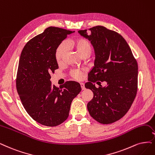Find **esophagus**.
<instances>
[{"label":"esophagus","mask_w":155,"mask_h":155,"mask_svg":"<svg viewBox=\"0 0 155 155\" xmlns=\"http://www.w3.org/2000/svg\"><path fill=\"white\" fill-rule=\"evenodd\" d=\"M81 87H82V90H85L84 84V83H81Z\"/></svg>","instance_id":"obj_1"}]
</instances>
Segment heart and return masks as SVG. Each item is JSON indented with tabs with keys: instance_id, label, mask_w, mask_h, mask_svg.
Instances as JSON below:
<instances>
[{
	"instance_id": "1",
	"label": "heart",
	"mask_w": 155,
	"mask_h": 155,
	"mask_svg": "<svg viewBox=\"0 0 155 155\" xmlns=\"http://www.w3.org/2000/svg\"><path fill=\"white\" fill-rule=\"evenodd\" d=\"M69 47L73 48L76 52L82 57L84 55H90L92 51V45L91 42L85 38H80L69 41L68 43ZM67 47L64 43H61L57 47L55 51V58L57 63H61L66 54ZM71 76L75 79H81L82 77V71L79 70H73L71 72Z\"/></svg>"
}]
</instances>
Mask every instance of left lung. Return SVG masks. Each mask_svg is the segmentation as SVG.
<instances>
[{
  "label": "left lung",
  "mask_w": 155,
  "mask_h": 155,
  "mask_svg": "<svg viewBox=\"0 0 155 155\" xmlns=\"http://www.w3.org/2000/svg\"><path fill=\"white\" fill-rule=\"evenodd\" d=\"M89 30L90 34L87 29L78 31L91 41L95 54L94 66L88 74L89 82L85 84L94 94L87 109L96 121L110 124L122 118L133 104L137 91L138 64L119 34L100 25ZM98 81H105L107 85L96 88L93 83Z\"/></svg>",
  "instance_id": "obj_1"
}]
</instances>
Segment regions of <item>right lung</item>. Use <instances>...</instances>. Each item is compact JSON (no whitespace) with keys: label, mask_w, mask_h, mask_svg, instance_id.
I'll use <instances>...</instances> for the list:
<instances>
[{"label":"right lung","mask_w":155,"mask_h":155,"mask_svg":"<svg viewBox=\"0 0 155 155\" xmlns=\"http://www.w3.org/2000/svg\"><path fill=\"white\" fill-rule=\"evenodd\" d=\"M73 32L49 27L29 40L20 55L16 84L21 104L34 120L47 127L66 121L73 100L82 90L74 81H68L60 88L50 81V73L59 68L55 50Z\"/></svg>","instance_id":"add662e5"}]
</instances>
